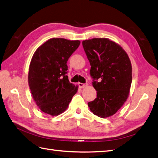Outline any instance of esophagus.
I'll return each instance as SVG.
<instances>
[{
    "instance_id": "obj_1",
    "label": "esophagus",
    "mask_w": 158,
    "mask_h": 158,
    "mask_svg": "<svg viewBox=\"0 0 158 158\" xmlns=\"http://www.w3.org/2000/svg\"><path fill=\"white\" fill-rule=\"evenodd\" d=\"M78 85H79V87H81V88H84V87H85L87 86L86 84H83V83H79Z\"/></svg>"
}]
</instances>
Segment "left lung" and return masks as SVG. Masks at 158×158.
Here are the masks:
<instances>
[{
  "mask_svg": "<svg viewBox=\"0 0 158 158\" xmlns=\"http://www.w3.org/2000/svg\"><path fill=\"white\" fill-rule=\"evenodd\" d=\"M83 46L91 65L90 75L97 98L88 103L94 114L107 118L114 114L129 97L132 66L122 47L108 38L83 40Z\"/></svg>",
  "mask_w": 158,
  "mask_h": 158,
  "instance_id": "8db88e82",
  "label": "left lung"
}]
</instances>
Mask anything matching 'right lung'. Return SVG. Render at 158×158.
Returning <instances> with one entry per match:
<instances>
[{
	"label": "right lung",
	"instance_id": "add662e5",
	"mask_svg": "<svg viewBox=\"0 0 158 158\" xmlns=\"http://www.w3.org/2000/svg\"><path fill=\"white\" fill-rule=\"evenodd\" d=\"M79 40L52 38L35 50L29 64L28 84L41 111L58 116L67 109L78 86L69 82L67 62L77 49Z\"/></svg>",
	"mask_w": 158,
	"mask_h": 158
}]
</instances>
